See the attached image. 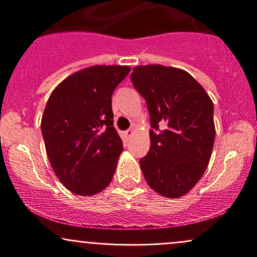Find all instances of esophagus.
I'll return each mask as SVG.
<instances>
[{"instance_id":"1","label":"esophagus","mask_w":257,"mask_h":257,"mask_svg":"<svg viewBox=\"0 0 257 257\" xmlns=\"http://www.w3.org/2000/svg\"><path fill=\"white\" fill-rule=\"evenodd\" d=\"M134 133L133 129H128V131H125V137L126 138H129V137H132V134Z\"/></svg>"}]
</instances>
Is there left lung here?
Returning <instances> with one entry per match:
<instances>
[{
	"instance_id": "obj_1",
	"label": "left lung",
	"mask_w": 257,
	"mask_h": 257,
	"mask_svg": "<svg viewBox=\"0 0 257 257\" xmlns=\"http://www.w3.org/2000/svg\"><path fill=\"white\" fill-rule=\"evenodd\" d=\"M136 89L150 115V149L141 159L148 185L177 199L205 173L215 141L214 104L203 85L188 72L162 64L133 68Z\"/></svg>"
}]
</instances>
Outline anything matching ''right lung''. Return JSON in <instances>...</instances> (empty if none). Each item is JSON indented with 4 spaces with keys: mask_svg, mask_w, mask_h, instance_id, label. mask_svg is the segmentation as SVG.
<instances>
[{
    "mask_svg": "<svg viewBox=\"0 0 257 257\" xmlns=\"http://www.w3.org/2000/svg\"><path fill=\"white\" fill-rule=\"evenodd\" d=\"M129 66H92L62 80L43 112L41 129L52 169L73 194L90 196L112 181L123 152L113 126L112 94Z\"/></svg>",
    "mask_w": 257,
    "mask_h": 257,
    "instance_id": "1",
    "label": "right lung"
}]
</instances>
